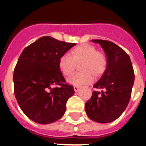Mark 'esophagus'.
<instances>
[{
  "label": "esophagus",
  "mask_w": 146,
  "mask_h": 146,
  "mask_svg": "<svg viewBox=\"0 0 146 146\" xmlns=\"http://www.w3.org/2000/svg\"><path fill=\"white\" fill-rule=\"evenodd\" d=\"M73 89H74V91L75 92H78L79 91V89H80V86H73Z\"/></svg>",
  "instance_id": "1"
}]
</instances>
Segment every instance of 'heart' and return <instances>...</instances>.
<instances>
[{
	"label": "heart",
	"mask_w": 146,
	"mask_h": 146,
	"mask_svg": "<svg viewBox=\"0 0 146 146\" xmlns=\"http://www.w3.org/2000/svg\"><path fill=\"white\" fill-rule=\"evenodd\" d=\"M70 55L64 54L59 59V68L64 76H70L75 70L76 64H80L82 72L74 73L67 79V82L74 86L90 83L94 75L99 76L105 70L107 58L104 53L97 50L91 44H80L73 48Z\"/></svg>",
	"instance_id": "heart-1"
}]
</instances>
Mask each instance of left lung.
<instances>
[{
  "instance_id": "8db88e82",
  "label": "left lung",
  "mask_w": 146,
  "mask_h": 146,
  "mask_svg": "<svg viewBox=\"0 0 146 146\" xmlns=\"http://www.w3.org/2000/svg\"><path fill=\"white\" fill-rule=\"evenodd\" d=\"M104 49L107 56V68L85 104L86 112L91 120L106 123L117 119L127 108L131 97L135 74L129 56L120 47L106 40L92 39Z\"/></svg>"
}]
</instances>
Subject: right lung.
<instances>
[{
    "instance_id": "1",
    "label": "right lung",
    "mask_w": 146,
    "mask_h": 146,
    "mask_svg": "<svg viewBox=\"0 0 146 146\" xmlns=\"http://www.w3.org/2000/svg\"><path fill=\"white\" fill-rule=\"evenodd\" d=\"M75 44L44 36L19 56L13 73L15 97L23 113L34 122L48 124L65 113L74 89L66 82L58 63Z\"/></svg>"
}]
</instances>
